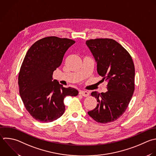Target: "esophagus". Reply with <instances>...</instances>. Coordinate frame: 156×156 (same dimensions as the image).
I'll return each mask as SVG.
<instances>
[{
    "label": "esophagus",
    "instance_id": "1",
    "mask_svg": "<svg viewBox=\"0 0 156 156\" xmlns=\"http://www.w3.org/2000/svg\"><path fill=\"white\" fill-rule=\"evenodd\" d=\"M79 94L82 95L84 97H87V96H89V93L87 91H82V90H80L79 91Z\"/></svg>",
    "mask_w": 156,
    "mask_h": 156
}]
</instances>
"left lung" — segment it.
<instances>
[{
  "label": "left lung",
  "instance_id": "1",
  "mask_svg": "<svg viewBox=\"0 0 156 156\" xmlns=\"http://www.w3.org/2000/svg\"><path fill=\"white\" fill-rule=\"evenodd\" d=\"M97 63V71L107 80L108 91L91 95L98 102L88 112L94 120L108 123L118 119L126 111L135 89V67L129 53L115 40L97 38L86 41Z\"/></svg>",
  "mask_w": 156,
  "mask_h": 156
}]
</instances>
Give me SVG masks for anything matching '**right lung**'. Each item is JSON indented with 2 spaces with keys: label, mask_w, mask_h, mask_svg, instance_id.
I'll return each mask as SVG.
<instances>
[{
  "label": "right lung",
  "mask_w": 156,
  "mask_h": 156,
  "mask_svg": "<svg viewBox=\"0 0 156 156\" xmlns=\"http://www.w3.org/2000/svg\"><path fill=\"white\" fill-rule=\"evenodd\" d=\"M74 43L68 38L45 37L36 41L24 57L18 76L20 94L26 110L38 121L48 122L60 118L65 110V98L79 93L74 88L52 81L53 72Z\"/></svg>",
  "instance_id": "right-lung-1"
}]
</instances>
